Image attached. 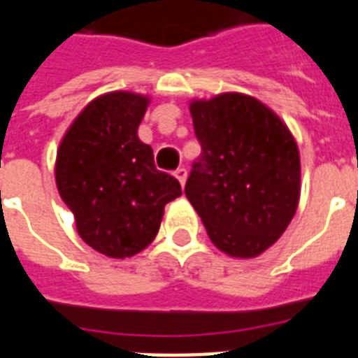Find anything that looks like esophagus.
Segmentation results:
<instances>
[{"instance_id": "esophagus-1", "label": "esophagus", "mask_w": 358, "mask_h": 358, "mask_svg": "<svg viewBox=\"0 0 358 358\" xmlns=\"http://www.w3.org/2000/svg\"><path fill=\"white\" fill-rule=\"evenodd\" d=\"M174 176L178 178V182L182 185L185 184V178H187V171H185V167H178L176 171H174Z\"/></svg>"}]
</instances>
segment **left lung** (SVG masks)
Returning <instances> with one entry per match:
<instances>
[{
	"label": "left lung",
	"instance_id": "1",
	"mask_svg": "<svg viewBox=\"0 0 358 358\" xmlns=\"http://www.w3.org/2000/svg\"><path fill=\"white\" fill-rule=\"evenodd\" d=\"M201 156L185 196L213 245L252 258L288 229L299 202V150L289 129L256 98L227 92L191 103Z\"/></svg>",
	"mask_w": 358,
	"mask_h": 358
}]
</instances>
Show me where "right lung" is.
<instances>
[{
	"label": "right lung",
	"mask_w": 358,
	"mask_h": 358,
	"mask_svg": "<svg viewBox=\"0 0 358 358\" xmlns=\"http://www.w3.org/2000/svg\"><path fill=\"white\" fill-rule=\"evenodd\" d=\"M146 106L134 92L96 98L57 152L55 182L78 234L111 258L134 256L152 243L165 204L182 195L178 180L157 171L152 148L137 137Z\"/></svg>",
	"instance_id": "1"
}]
</instances>
